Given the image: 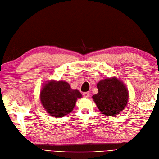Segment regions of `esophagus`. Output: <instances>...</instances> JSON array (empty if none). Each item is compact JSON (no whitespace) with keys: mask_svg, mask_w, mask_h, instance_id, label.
<instances>
[{"mask_svg":"<svg viewBox=\"0 0 159 159\" xmlns=\"http://www.w3.org/2000/svg\"><path fill=\"white\" fill-rule=\"evenodd\" d=\"M89 95V94L88 92H84V93H83V97H85V98H88Z\"/></svg>","mask_w":159,"mask_h":159,"instance_id":"esophagus-1","label":"esophagus"}]
</instances>
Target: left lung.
I'll list each match as a JSON object with an SVG mask.
<instances>
[{
    "label": "left lung",
    "mask_w": 159,
    "mask_h": 159,
    "mask_svg": "<svg viewBox=\"0 0 159 159\" xmlns=\"http://www.w3.org/2000/svg\"><path fill=\"white\" fill-rule=\"evenodd\" d=\"M97 87L99 92L93 99L101 113L114 116L123 110L128 103V92L120 80L104 79L97 83Z\"/></svg>",
    "instance_id": "1"
}]
</instances>
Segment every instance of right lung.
Listing matches in <instances>:
<instances>
[{
	"mask_svg": "<svg viewBox=\"0 0 159 159\" xmlns=\"http://www.w3.org/2000/svg\"><path fill=\"white\" fill-rule=\"evenodd\" d=\"M82 95L78 90H72L65 81H51L41 92V102L47 112L53 117H61L70 113L76 100Z\"/></svg>",
	"mask_w": 159,
	"mask_h": 159,
	"instance_id": "right-lung-1",
	"label": "right lung"
}]
</instances>
